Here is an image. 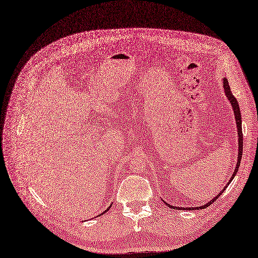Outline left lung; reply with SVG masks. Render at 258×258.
<instances>
[{
	"label": "left lung",
	"mask_w": 258,
	"mask_h": 258,
	"mask_svg": "<svg viewBox=\"0 0 258 258\" xmlns=\"http://www.w3.org/2000/svg\"><path fill=\"white\" fill-rule=\"evenodd\" d=\"M223 89H225V94H226V96H227V98H228V100L230 101V103H231V105H232V107H233V111H234V116H235V121H236V125H237V132H238V154H237V163H236V166H235V171H234V173L232 174V177L230 178V180H229V182L227 183V185L222 188V191L218 194V195H216L214 198H213L212 200H210L209 203H207L206 205H204V206H200V207H191V208H181V207H174V206H171V205H169V204H166V203H164L167 207H170V208H172V209H175V210H203V209H206V208H208L209 206H211L213 203H214V201L223 193V191H225V189L228 187V185L231 183V181L233 180L234 179V177H235V175H236V173H237V171H238V167H239V165H240V160H241V156H242V131H241V116H240V108H239V105H238V101L236 100V98H235L234 96H233V94H232V92H231V87H230V85H229V82H228V79H223ZM163 201V200H162Z\"/></svg>",
	"instance_id": "left-lung-1"
}]
</instances>
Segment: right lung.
I'll use <instances>...</instances> for the list:
<instances>
[{
  "label": "right lung",
  "mask_w": 258,
  "mask_h": 258,
  "mask_svg": "<svg viewBox=\"0 0 258 258\" xmlns=\"http://www.w3.org/2000/svg\"><path fill=\"white\" fill-rule=\"evenodd\" d=\"M109 208H110V207H109ZM109 208H107V209H106V210H105V211H104V212H103V213H101V214H99V215H98V216H101V215H103V214H104V213H106V212H107V211H108V210H109Z\"/></svg>",
  "instance_id": "1"
}]
</instances>
